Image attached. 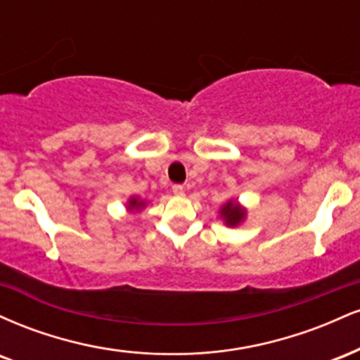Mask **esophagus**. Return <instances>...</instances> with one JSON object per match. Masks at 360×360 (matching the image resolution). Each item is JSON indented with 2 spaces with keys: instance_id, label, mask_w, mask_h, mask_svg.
I'll use <instances>...</instances> for the list:
<instances>
[{
  "instance_id": "obj_1",
  "label": "esophagus",
  "mask_w": 360,
  "mask_h": 360,
  "mask_svg": "<svg viewBox=\"0 0 360 360\" xmlns=\"http://www.w3.org/2000/svg\"><path fill=\"white\" fill-rule=\"evenodd\" d=\"M172 193L177 194V196H183V194H184V186L174 184V186H172Z\"/></svg>"
}]
</instances>
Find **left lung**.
Instances as JSON below:
<instances>
[{
	"mask_svg": "<svg viewBox=\"0 0 360 360\" xmlns=\"http://www.w3.org/2000/svg\"><path fill=\"white\" fill-rule=\"evenodd\" d=\"M245 214H247L245 208H242L237 201H232V200L226 201L220 210V217L225 220L226 226L240 225V223L245 220Z\"/></svg>",
	"mask_w": 360,
	"mask_h": 360,
	"instance_id": "1",
	"label": "left lung"
}]
</instances>
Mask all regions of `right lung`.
Here are the masks:
<instances>
[{
  "mask_svg": "<svg viewBox=\"0 0 360 360\" xmlns=\"http://www.w3.org/2000/svg\"><path fill=\"white\" fill-rule=\"evenodd\" d=\"M143 206H146V201H140L139 198H130V200H128V210H130V212H134V210H139L140 208H143Z\"/></svg>",
  "mask_w": 360,
  "mask_h": 360,
  "instance_id": "1",
  "label": "right lung"
}]
</instances>
